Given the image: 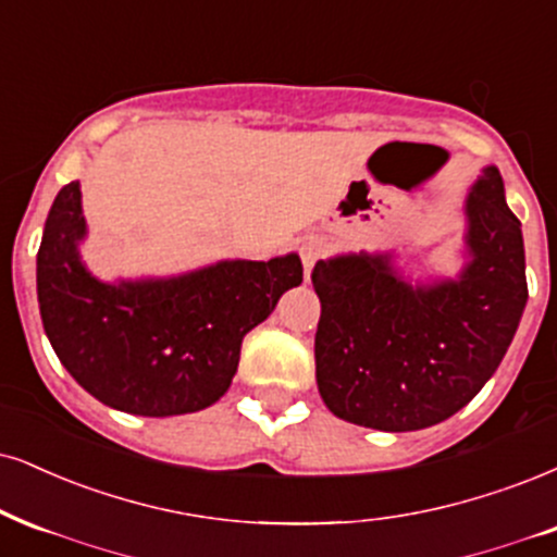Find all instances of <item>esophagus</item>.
<instances>
[{"label":"esophagus","instance_id":"34e87169","mask_svg":"<svg viewBox=\"0 0 557 557\" xmlns=\"http://www.w3.org/2000/svg\"><path fill=\"white\" fill-rule=\"evenodd\" d=\"M325 252H327V245L322 243L320 237H310V239H305V243H301L299 256H301V263H305V278L307 281H312L314 265H318L320 260L325 258Z\"/></svg>","mask_w":557,"mask_h":557}]
</instances>
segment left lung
<instances>
[{
  "mask_svg": "<svg viewBox=\"0 0 557 557\" xmlns=\"http://www.w3.org/2000/svg\"><path fill=\"white\" fill-rule=\"evenodd\" d=\"M468 263L457 278L413 284L397 252L320 260L318 389L333 416L376 431H418L475 397L511 346L527 305L521 222L485 168L470 188Z\"/></svg>",
  "mask_w": 557,
  "mask_h": 557,
  "instance_id": "obj_1",
  "label": "left lung"
}]
</instances>
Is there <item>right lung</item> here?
<instances>
[{"instance_id":"add662e5","label":"right lung","mask_w":557,"mask_h":557,"mask_svg":"<svg viewBox=\"0 0 557 557\" xmlns=\"http://www.w3.org/2000/svg\"><path fill=\"white\" fill-rule=\"evenodd\" d=\"M79 183L59 190L38 250V305L59 361L89 395L132 416H183L230 389L243 338L301 284L297 252L219 260L173 278L106 284L87 271Z\"/></svg>"}]
</instances>
